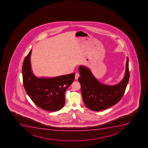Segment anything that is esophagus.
I'll use <instances>...</instances> for the list:
<instances>
[{
  "mask_svg": "<svg viewBox=\"0 0 148 148\" xmlns=\"http://www.w3.org/2000/svg\"><path fill=\"white\" fill-rule=\"evenodd\" d=\"M80 76V75H79V73H75V79L77 80L78 78V77Z\"/></svg>",
  "mask_w": 148,
  "mask_h": 148,
  "instance_id": "34e87169",
  "label": "esophagus"
}]
</instances>
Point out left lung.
<instances>
[{"label":"left lung","mask_w":148,"mask_h":148,"mask_svg":"<svg viewBox=\"0 0 148 148\" xmlns=\"http://www.w3.org/2000/svg\"><path fill=\"white\" fill-rule=\"evenodd\" d=\"M128 58L127 57L125 77L117 84L107 85L99 82L89 68L79 67L80 77L78 81L84 103L91 110L99 111L109 108L118 103L124 94L129 80Z\"/></svg>","instance_id":"8db88e82"}]
</instances>
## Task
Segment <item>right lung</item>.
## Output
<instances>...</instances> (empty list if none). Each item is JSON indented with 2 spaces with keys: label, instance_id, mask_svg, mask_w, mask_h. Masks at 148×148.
I'll return each mask as SVG.
<instances>
[{
  "label": "right lung",
  "instance_id": "1",
  "mask_svg": "<svg viewBox=\"0 0 148 148\" xmlns=\"http://www.w3.org/2000/svg\"><path fill=\"white\" fill-rule=\"evenodd\" d=\"M32 49L22 67L23 84L27 94L38 107L49 111L59 110L65 103L64 94L75 80V73L52 78H38L31 67Z\"/></svg>",
  "mask_w": 148,
  "mask_h": 148
}]
</instances>
